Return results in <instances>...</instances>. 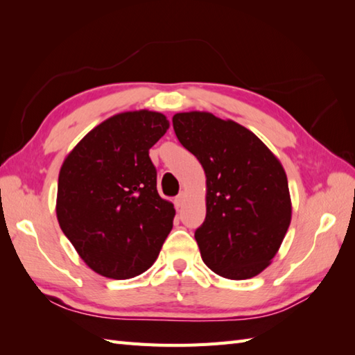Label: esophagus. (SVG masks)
Listing matches in <instances>:
<instances>
[{
	"mask_svg": "<svg viewBox=\"0 0 355 355\" xmlns=\"http://www.w3.org/2000/svg\"><path fill=\"white\" fill-rule=\"evenodd\" d=\"M184 198H186V193L180 192L175 197V207H182L183 202H184Z\"/></svg>",
	"mask_w": 355,
	"mask_h": 355,
	"instance_id": "1",
	"label": "esophagus"
}]
</instances>
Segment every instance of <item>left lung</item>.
<instances>
[{"label": "left lung", "mask_w": 355, "mask_h": 355, "mask_svg": "<svg viewBox=\"0 0 355 355\" xmlns=\"http://www.w3.org/2000/svg\"><path fill=\"white\" fill-rule=\"evenodd\" d=\"M172 125L206 172V220L195 230L202 261L233 281L259 275L291 221L281 162L247 128L210 112H178Z\"/></svg>", "instance_id": "1"}]
</instances>
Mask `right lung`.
<instances>
[{"instance_id":"add662e5","label":"right lung","mask_w":355,"mask_h":355,"mask_svg":"<svg viewBox=\"0 0 355 355\" xmlns=\"http://www.w3.org/2000/svg\"><path fill=\"white\" fill-rule=\"evenodd\" d=\"M168 128V119L148 110L112 116L78 143L59 172V225L105 277L141 275L172 230L175 209L158 195L149 158Z\"/></svg>"}]
</instances>
